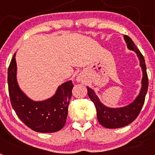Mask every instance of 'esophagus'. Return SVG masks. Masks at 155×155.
Returning <instances> with one entry per match:
<instances>
[{
  "label": "esophagus",
  "instance_id": "esophagus-1",
  "mask_svg": "<svg viewBox=\"0 0 155 155\" xmlns=\"http://www.w3.org/2000/svg\"><path fill=\"white\" fill-rule=\"evenodd\" d=\"M77 81H80V79L78 78V79H77Z\"/></svg>",
  "mask_w": 155,
  "mask_h": 155
}]
</instances>
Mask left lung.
Returning <instances> with one entry per match:
<instances>
[{
  "label": "left lung",
  "mask_w": 155,
  "mask_h": 155,
  "mask_svg": "<svg viewBox=\"0 0 155 155\" xmlns=\"http://www.w3.org/2000/svg\"><path fill=\"white\" fill-rule=\"evenodd\" d=\"M124 37L127 48L136 53L140 61V66L141 68L142 74H143L141 80V87L138 95L132 102L123 107L112 108L104 105L100 101L94 90L87 86V94L90 99L94 102L96 108L97 118L98 122L105 128H120L131 124L137 117L143 107L145 96L147 91V87H148V78H147L144 58L136 45L134 44L132 39L126 35H124Z\"/></svg>",
  "instance_id": "1"
}]
</instances>
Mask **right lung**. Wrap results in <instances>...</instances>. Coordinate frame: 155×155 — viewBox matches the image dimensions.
<instances>
[{
	"mask_svg": "<svg viewBox=\"0 0 155 155\" xmlns=\"http://www.w3.org/2000/svg\"><path fill=\"white\" fill-rule=\"evenodd\" d=\"M16 53L8 71V91L14 110L27 127L35 132L53 133L65 125L68 105L74 85L68 81L57 87L55 94L47 99L34 101L20 88L17 80Z\"/></svg>",
	"mask_w": 155,
	"mask_h": 155,
	"instance_id": "add662e5",
	"label": "right lung"
}]
</instances>
